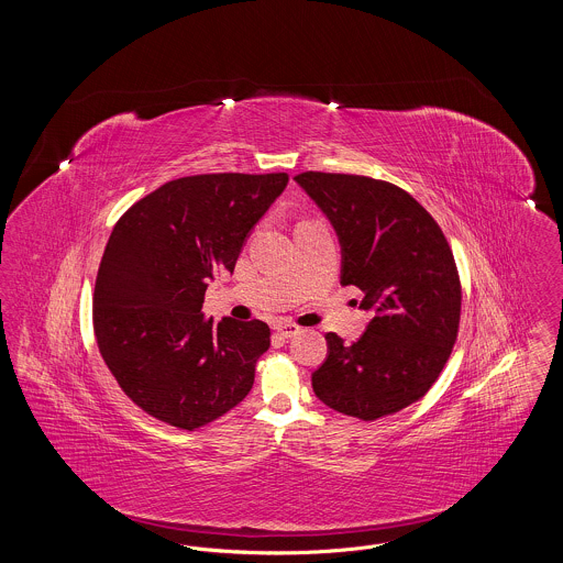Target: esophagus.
Wrapping results in <instances>:
<instances>
[{
  "label": "esophagus",
  "mask_w": 563,
  "mask_h": 563,
  "mask_svg": "<svg viewBox=\"0 0 563 563\" xmlns=\"http://www.w3.org/2000/svg\"><path fill=\"white\" fill-rule=\"evenodd\" d=\"M274 329H276V333H278L280 338H285V340L294 338V335H297V333L301 331V327H297L295 322L289 321H278L274 324Z\"/></svg>",
  "instance_id": "obj_1"
}]
</instances>
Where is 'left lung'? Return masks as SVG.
<instances>
[{"instance_id":"1","label":"left lung","mask_w":563,"mask_h":563,"mask_svg":"<svg viewBox=\"0 0 563 563\" xmlns=\"http://www.w3.org/2000/svg\"><path fill=\"white\" fill-rule=\"evenodd\" d=\"M342 244V285L358 287L374 319L346 346L327 333L312 374L327 407L372 422L422 399L443 372L457 335L462 289L439 223L405 189L361 175H295Z\"/></svg>"}]
</instances>
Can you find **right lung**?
Wrapping results in <instances>:
<instances>
[{
  "label": "right lung",
  "mask_w": 563,
  "mask_h": 563,
  "mask_svg": "<svg viewBox=\"0 0 563 563\" xmlns=\"http://www.w3.org/2000/svg\"><path fill=\"white\" fill-rule=\"evenodd\" d=\"M287 181V173L181 177L113 225L92 297L95 335L124 395L156 420L200 429L249 395L269 327L205 319L202 301L214 274L234 272Z\"/></svg>",
  "instance_id": "1"
}]
</instances>
